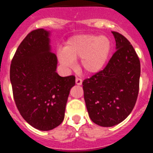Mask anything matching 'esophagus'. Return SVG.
Segmentation results:
<instances>
[{"instance_id":"esophagus-1","label":"esophagus","mask_w":153,"mask_h":153,"mask_svg":"<svg viewBox=\"0 0 153 153\" xmlns=\"http://www.w3.org/2000/svg\"><path fill=\"white\" fill-rule=\"evenodd\" d=\"M75 82H76L77 85H81L82 80L80 79H76V80H75Z\"/></svg>"}]
</instances>
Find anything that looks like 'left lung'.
I'll list each match as a JSON object with an SVG mask.
<instances>
[{
    "mask_svg": "<svg viewBox=\"0 0 153 153\" xmlns=\"http://www.w3.org/2000/svg\"><path fill=\"white\" fill-rule=\"evenodd\" d=\"M51 33L44 28L25 37L11 62L13 98L22 117L41 131L62 123L70 90L75 77L56 73L57 58L51 51Z\"/></svg>",
    "mask_w": 153,
    "mask_h": 153,
    "instance_id": "left-lung-1",
    "label": "left lung"
}]
</instances>
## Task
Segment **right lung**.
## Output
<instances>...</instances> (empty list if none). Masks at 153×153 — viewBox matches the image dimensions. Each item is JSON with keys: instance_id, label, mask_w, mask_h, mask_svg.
I'll list each match as a JSON object with an SVG mask.
<instances>
[{"instance_id": "add662e5", "label": "right lung", "mask_w": 153, "mask_h": 153, "mask_svg": "<svg viewBox=\"0 0 153 153\" xmlns=\"http://www.w3.org/2000/svg\"><path fill=\"white\" fill-rule=\"evenodd\" d=\"M116 51L104 69L82 82L84 99L91 121L103 127L123 121L137 98L140 63L122 35L114 32Z\"/></svg>"}]
</instances>
